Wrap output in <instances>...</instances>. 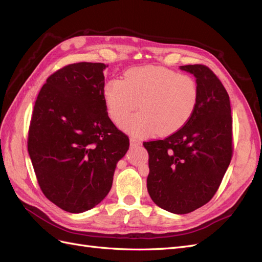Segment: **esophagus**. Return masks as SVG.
I'll return each instance as SVG.
<instances>
[{
  "instance_id": "34e87169",
  "label": "esophagus",
  "mask_w": 262,
  "mask_h": 262,
  "mask_svg": "<svg viewBox=\"0 0 262 262\" xmlns=\"http://www.w3.org/2000/svg\"><path fill=\"white\" fill-rule=\"evenodd\" d=\"M130 144H131V146H137V145L141 144V141L138 138L130 137Z\"/></svg>"
}]
</instances>
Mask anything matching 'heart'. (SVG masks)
Returning a JSON list of instances; mask_svg holds the SVG:
<instances>
[{
	"label": "heart",
	"mask_w": 262,
	"mask_h": 262,
	"mask_svg": "<svg viewBox=\"0 0 262 262\" xmlns=\"http://www.w3.org/2000/svg\"><path fill=\"white\" fill-rule=\"evenodd\" d=\"M110 119L122 121L139 108L142 112L121 123L133 136L156 132L168 136L184 126L193 115L199 89L194 78L164 67L146 66L125 71L123 81L110 80L104 90Z\"/></svg>",
	"instance_id": "b5f03b06"
}]
</instances>
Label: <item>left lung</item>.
<instances>
[{
	"label": "left lung",
	"mask_w": 262,
	"mask_h": 262,
	"mask_svg": "<svg viewBox=\"0 0 262 262\" xmlns=\"http://www.w3.org/2000/svg\"><path fill=\"white\" fill-rule=\"evenodd\" d=\"M196 78L199 100L188 122L164 140L143 142L148 153L147 190L155 204L187 214L207 204L233 156V118L228 94L203 64L181 66Z\"/></svg>",
	"instance_id": "left-lung-1"
}]
</instances>
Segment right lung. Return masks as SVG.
Listing matches in <instances>:
<instances>
[{"label":"right lung","mask_w":262,"mask_h":262,"mask_svg":"<svg viewBox=\"0 0 262 262\" xmlns=\"http://www.w3.org/2000/svg\"><path fill=\"white\" fill-rule=\"evenodd\" d=\"M104 63L80 62L51 74L36 99L28 153L48 200L70 213L85 212L110 191L129 137L110 120Z\"/></svg>","instance_id":"1"}]
</instances>
